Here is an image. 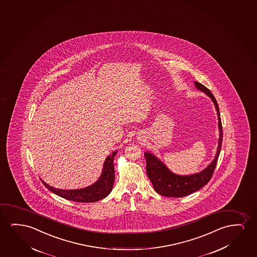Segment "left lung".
I'll list each match as a JSON object with an SVG mask.
<instances>
[{
    "instance_id": "obj_1",
    "label": "left lung",
    "mask_w": 257,
    "mask_h": 257,
    "mask_svg": "<svg viewBox=\"0 0 257 257\" xmlns=\"http://www.w3.org/2000/svg\"><path fill=\"white\" fill-rule=\"evenodd\" d=\"M195 88L203 91L205 94L211 98L217 110V119H218V130H219V139L217 149V154L213 161L204 169V170L191 174V175H179L175 174L167 168V166L160 161L155 155L149 152L145 153L146 159V173L149 179L152 181V186L155 191L159 195L168 197H183L190 195L203 188L210 181L212 177L214 170L217 166V159L220 153L223 139V130L221 123L220 113L217 105V100L213 94L208 90L206 87L198 82H194Z\"/></svg>"
}]
</instances>
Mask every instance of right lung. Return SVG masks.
I'll return each mask as SVG.
<instances>
[{
  "instance_id": "right-lung-1",
  "label": "right lung",
  "mask_w": 257,
  "mask_h": 257,
  "mask_svg": "<svg viewBox=\"0 0 257 257\" xmlns=\"http://www.w3.org/2000/svg\"><path fill=\"white\" fill-rule=\"evenodd\" d=\"M117 154V151L112 152L105 159L103 166L100 177L95 183L89 187L73 190H64L51 187L42 181L44 186L53 192L55 195L62 198L76 203H95L101 199H104L111 193L114 181V168H113V159Z\"/></svg>"
}]
</instances>
